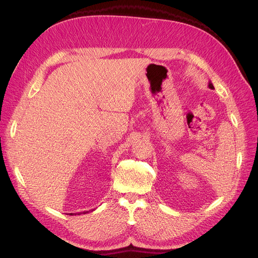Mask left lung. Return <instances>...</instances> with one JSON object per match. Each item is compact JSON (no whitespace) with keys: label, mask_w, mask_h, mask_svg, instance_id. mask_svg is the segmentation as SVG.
<instances>
[{"label":"left lung","mask_w":258,"mask_h":258,"mask_svg":"<svg viewBox=\"0 0 258 258\" xmlns=\"http://www.w3.org/2000/svg\"><path fill=\"white\" fill-rule=\"evenodd\" d=\"M209 88H211V89H214V86H213V84L211 83V82H209Z\"/></svg>","instance_id":"8db88e82"}]
</instances>
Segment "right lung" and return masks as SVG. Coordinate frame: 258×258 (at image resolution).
I'll list each match as a JSON object with an SVG mask.
<instances>
[{
    "label": "right lung",
    "mask_w": 258,
    "mask_h": 258,
    "mask_svg": "<svg viewBox=\"0 0 258 258\" xmlns=\"http://www.w3.org/2000/svg\"><path fill=\"white\" fill-rule=\"evenodd\" d=\"M88 213V211H85V212H83V214H86ZM79 214H82V213H79ZM70 215H74V213H70Z\"/></svg>",
    "instance_id": "add662e5"
}]
</instances>
